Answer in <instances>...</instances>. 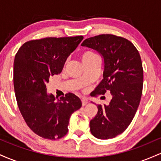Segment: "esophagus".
Masks as SVG:
<instances>
[{
  "mask_svg": "<svg viewBox=\"0 0 161 161\" xmlns=\"http://www.w3.org/2000/svg\"><path fill=\"white\" fill-rule=\"evenodd\" d=\"M87 103H88V101H87L86 99H84V98L82 99V106H85V105H86Z\"/></svg>",
  "mask_w": 161,
  "mask_h": 161,
  "instance_id": "1",
  "label": "esophagus"
}]
</instances>
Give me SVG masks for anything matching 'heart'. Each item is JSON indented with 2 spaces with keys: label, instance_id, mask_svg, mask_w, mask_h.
Segmentation results:
<instances>
[{
  "label": "heart",
  "instance_id": "heart-1",
  "mask_svg": "<svg viewBox=\"0 0 161 161\" xmlns=\"http://www.w3.org/2000/svg\"><path fill=\"white\" fill-rule=\"evenodd\" d=\"M81 58H82V61L85 66L90 64V63L95 61L96 60H100L99 57L95 53L92 52L91 51H87L82 53Z\"/></svg>",
  "mask_w": 161,
  "mask_h": 161
}]
</instances>
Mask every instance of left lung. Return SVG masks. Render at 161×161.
<instances>
[{
	"mask_svg": "<svg viewBox=\"0 0 161 161\" xmlns=\"http://www.w3.org/2000/svg\"><path fill=\"white\" fill-rule=\"evenodd\" d=\"M83 47L97 51L104 58L103 78L94 96L110 92L108 105H97V114L90 121V131L100 139L123 133L134 118L143 88L141 57L133 44L124 38L106 34L87 38Z\"/></svg>",
	"mask_w": 161,
	"mask_h": 161,
	"instance_id": "obj_1",
	"label": "left lung"
}]
</instances>
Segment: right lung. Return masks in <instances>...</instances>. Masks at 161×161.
Here are the masks:
<instances>
[{"label": "right lung", "mask_w": 161, "mask_h": 161, "mask_svg": "<svg viewBox=\"0 0 161 161\" xmlns=\"http://www.w3.org/2000/svg\"><path fill=\"white\" fill-rule=\"evenodd\" d=\"M82 36L45 38L24 43L14 64V86L19 111L32 132L47 139L56 140L68 132L70 116L82 107L73 93L56 100L47 93L50 76L61 73L70 53Z\"/></svg>", "instance_id": "right-lung-1"}]
</instances>
